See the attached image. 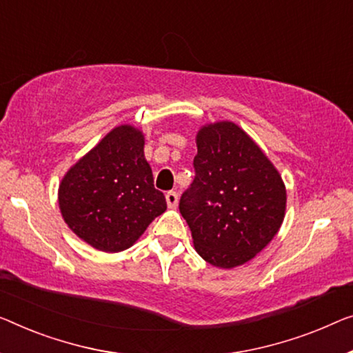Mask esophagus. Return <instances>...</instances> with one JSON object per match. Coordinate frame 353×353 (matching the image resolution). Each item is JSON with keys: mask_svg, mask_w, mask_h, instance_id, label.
I'll return each mask as SVG.
<instances>
[{"mask_svg": "<svg viewBox=\"0 0 353 353\" xmlns=\"http://www.w3.org/2000/svg\"><path fill=\"white\" fill-rule=\"evenodd\" d=\"M166 203H168V208H176L177 203H179V194L176 192H168L166 194Z\"/></svg>", "mask_w": 353, "mask_h": 353, "instance_id": "obj_1", "label": "esophagus"}]
</instances>
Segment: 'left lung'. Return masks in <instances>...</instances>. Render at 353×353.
<instances>
[{
    "label": "left lung",
    "instance_id": "left-lung-1",
    "mask_svg": "<svg viewBox=\"0 0 353 353\" xmlns=\"http://www.w3.org/2000/svg\"><path fill=\"white\" fill-rule=\"evenodd\" d=\"M196 145L194 179L182 193L179 210L198 254L228 270L254 259L274 238L285 214V187L238 125L204 126Z\"/></svg>",
    "mask_w": 353,
    "mask_h": 353
}]
</instances>
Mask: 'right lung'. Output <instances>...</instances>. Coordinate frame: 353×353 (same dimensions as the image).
<instances>
[{
    "label": "right lung",
    "mask_w": 353,
    "mask_h": 353,
    "mask_svg": "<svg viewBox=\"0 0 353 353\" xmlns=\"http://www.w3.org/2000/svg\"><path fill=\"white\" fill-rule=\"evenodd\" d=\"M63 219L103 252L128 249L166 210L144 159V136L122 125L68 171L59 190Z\"/></svg>",
    "instance_id": "right-lung-1"
}]
</instances>
